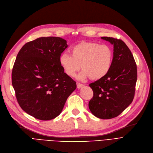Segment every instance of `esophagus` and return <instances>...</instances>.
Wrapping results in <instances>:
<instances>
[{"label": "esophagus", "mask_w": 153, "mask_h": 153, "mask_svg": "<svg viewBox=\"0 0 153 153\" xmlns=\"http://www.w3.org/2000/svg\"><path fill=\"white\" fill-rule=\"evenodd\" d=\"M84 87V85L82 84V83H77V88H81L82 87Z\"/></svg>", "instance_id": "obj_1"}]
</instances>
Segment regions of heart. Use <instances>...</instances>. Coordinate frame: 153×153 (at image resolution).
<instances>
[{
	"mask_svg": "<svg viewBox=\"0 0 153 153\" xmlns=\"http://www.w3.org/2000/svg\"><path fill=\"white\" fill-rule=\"evenodd\" d=\"M71 53L64 52L59 58L61 67L70 77H74L82 66L78 76L80 80L88 77L99 80L107 74L112 65L113 51L107 45L82 42L71 48Z\"/></svg>",
	"mask_w": 153,
	"mask_h": 153,
	"instance_id": "heart-1",
	"label": "heart"
}]
</instances>
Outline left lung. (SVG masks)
<instances>
[{"instance_id":"8db88e82","label":"left lung","mask_w":153,"mask_h":153,"mask_svg":"<svg viewBox=\"0 0 153 153\" xmlns=\"http://www.w3.org/2000/svg\"><path fill=\"white\" fill-rule=\"evenodd\" d=\"M101 38L114 45L112 65L105 76L89 85L94 96L88 107L95 117L110 119L117 117L132 103L137 78V65L123 41L111 37Z\"/></svg>"}]
</instances>
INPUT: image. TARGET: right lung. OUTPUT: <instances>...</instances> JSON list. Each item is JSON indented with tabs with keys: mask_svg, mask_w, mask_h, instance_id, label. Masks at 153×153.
I'll return each instance as SVG.
<instances>
[{
	"mask_svg": "<svg viewBox=\"0 0 153 153\" xmlns=\"http://www.w3.org/2000/svg\"><path fill=\"white\" fill-rule=\"evenodd\" d=\"M67 47L64 39L42 37L27 42L17 54L12 83L21 108L36 119L56 117L76 88L59 63Z\"/></svg>",
	"mask_w": 153,
	"mask_h": 153,
	"instance_id": "obj_1",
	"label": "right lung"
}]
</instances>
